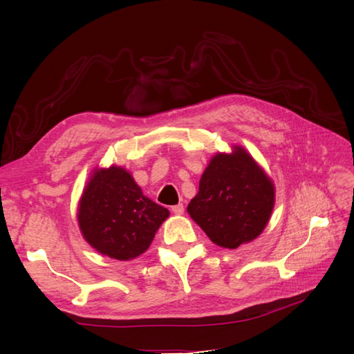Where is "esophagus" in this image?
<instances>
[{
  "instance_id": "obj_1",
  "label": "esophagus",
  "mask_w": 354,
  "mask_h": 354,
  "mask_svg": "<svg viewBox=\"0 0 354 354\" xmlns=\"http://www.w3.org/2000/svg\"><path fill=\"white\" fill-rule=\"evenodd\" d=\"M171 211H173L176 216H181V214L185 212V207L181 205V203H177V205H173L171 207Z\"/></svg>"
}]
</instances>
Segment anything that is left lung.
<instances>
[{
  "label": "left lung",
  "mask_w": 354,
  "mask_h": 354,
  "mask_svg": "<svg viewBox=\"0 0 354 354\" xmlns=\"http://www.w3.org/2000/svg\"><path fill=\"white\" fill-rule=\"evenodd\" d=\"M274 203V187L242 147L216 155L199 181L187 212L208 238L234 250L264 230Z\"/></svg>",
  "instance_id": "left-lung-1"
}]
</instances>
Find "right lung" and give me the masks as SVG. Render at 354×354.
I'll use <instances>...</instances> for the list:
<instances>
[{"label": "right lung", "instance_id": "obj_1", "mask_svg": "<svg viewBox=\"0 0 354 354\" xmlns=\"http://www.w3.org/2000/svg\"><path fill=\"white\" fill-rule=\"evenodd\" d=\"M169 211L143 195L121 167L95 169L80 202V229L93 248L116 260L143 254Z\"/></svg>", "mask_w": 354, "mask_h": 354}]
</instances>
